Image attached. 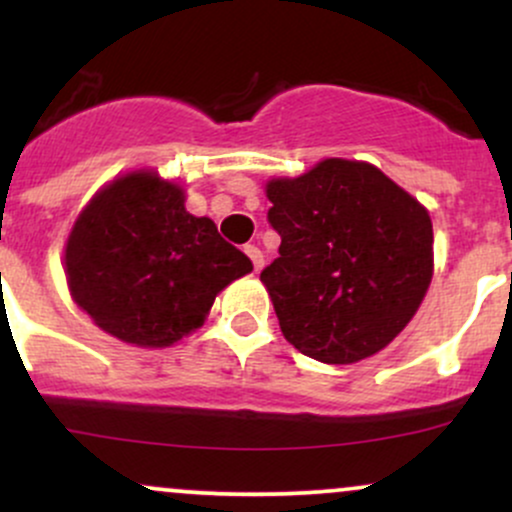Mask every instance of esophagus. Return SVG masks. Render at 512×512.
<instances>
[{"mask_svg":"<svg viewBox=\"0 0 512 512\" xmlns=\"http://www.w3.org/2000/svg\"><path fill=\"white\" fill-rule=\"evenodd\" d=\"M245 255H248L250 260H252V267H255V272H260L262 264H264V255H262V250L257 248V245H245Z\"/></svg>","mask_w":512,"mask_h":512,"instance_id":"obj_1","label":"esophagus"}]
</instances>
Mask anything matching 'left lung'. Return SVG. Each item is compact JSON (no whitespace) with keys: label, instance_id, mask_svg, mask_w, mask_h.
<instances>
[{"label":"left lung","instance_id":"obj_1","mask_svg":"<svg viewBox=\"0 0 512 512\" xmlns=\"http://www.w3.org/2000/svg\"><path fill=\"white\" fill-rule=\"evenodd\" d=\"M267 197L281 245L260 279L284 337L337 366L385 349L431 284L428 211L383 170L344 158L272 180Z\"/></svg>","mask_w":512,"mask_h":512}]
</instances>
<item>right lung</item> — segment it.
I'll list each match as a JSON object with an SVG mask.
<instances>
[{"label":"right lung","mask_w":512,"mask_h":512,"mask_svg":"<svg viewBox=\"0 0 512 512\" xmlns=\"http://www.w3.org/2000/svg\"><path fill=\"white\" fill-rule=\"evenodd\" d=\"M72 298L127 344L170 346L197 330L216 293L252 262L192 216L154 173L110 182L76 219L64 252Z\"/></svg>","instance_id":"right-lung-1"}]
</instances>
